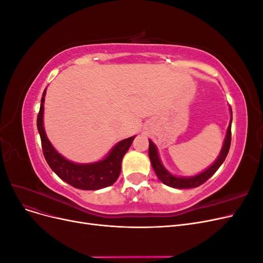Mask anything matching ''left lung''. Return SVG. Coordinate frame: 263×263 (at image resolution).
I'll return each mask as SVG.
<instances>
[{
    "instance_id": "obj_1",
    "label": "left lung",
    "mask_w": 263,
    "mask_h": 263,
    "mask_svg": "<svg viewBox=\"0 0 263 263\" xmlns=\"http://www.w3.org/2000/svg\"><path fill=\"white\" fill-rule=\"evenodd\" d=\"M230 122L228 125V128L226 132V137L224 140V144H222L220 153L217 157L216 160L214 161L213 164H211L208 169L202 171L201 173L196 174V176L193 177H177L174 174L170 173L168 170H166L161 160L160 157H159L158 154V149L156 145L153 142V140L149 139V158L151 161V165L157 174L158 179L160 180L163 184L174 187V189H191V187H197L201 184H203L204 182L208 181L213 174L218 170L219 166L222 164V162L225 161V159L228 155V151L230 148V140H232V119H233V112H232V107H230Z\"/></svg>"
}]
</instances>
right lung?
<instances>
[{
  "label": "right lung",
  "mask_w": 263,
  "mask_h": 263,
  "mask_svg": "<svg viewBox=\"0 0 263 263\" xmlns=\"http://www.w3.org/2000/svg\"><path fill=\"white\" fill-rule=\"evenodd\" d=\"M46 90L47 87L43 93L41 108H39L37 116V128L41 135L45 159L51 170L68 184L80 190H100L112 185L121 173L123 157L128 151L136 136L117 142L110 149L108 155L100 161L92 163H77L68 160L54 149L45 132L44 103Z\"/></svg>",
  "instance_id": "add662e5"
}]
</instances>
